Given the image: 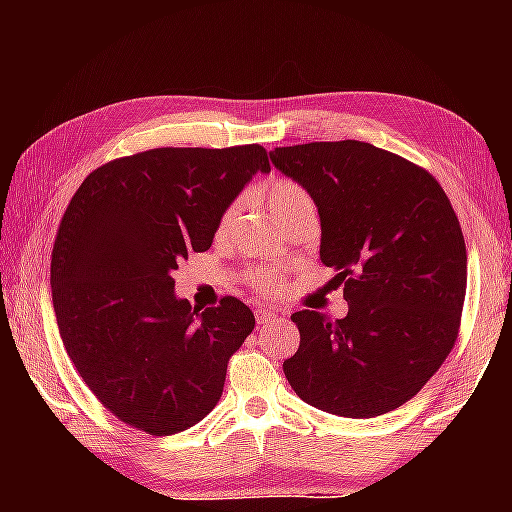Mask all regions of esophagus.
Instances as JSON below:
<instances>
[{
  "mask_svg": "<svg viewBox=\"0 0 512 512\" xmlns=\"http://www.w3.org/2000/svg\"><path fill=\"white\" fill-rule=\"evenodd\" d=\"M273 318H277V311H275V309H255V320H257V325H266V323H271Z\"/></svg>",
  "mask_w": 512,
  "mask_h": 512,
  "instance_id": "1",
  "label": "esophagus"
}]
</instances>
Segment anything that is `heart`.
Wrapping results in <instances>:
<instances>
[{
	"label": "heart",
	"instance_id": "1",
	"mask_svg": "<svg viewBox=\"0 0 512 512\" xmlns=\"http://www.w3.org/2000/svg\"><path fill=\"white\" fill-rule=\"evenodd\" d=\"M264 196H266L268 210H271L275 221L291 212H296V210L314 207V201H311L307 189L300 183H296V180H289V178L271 180V183L264 187ZM232 214H235V205L228 207V210L221 214L219 232L228 228ZM244 280L255 291L266 293V296H273V293H277L284 287V271L282 268H273V271H266V268H248V271L244 273Z\"/></svg>",
	"mask_w": 512,
	"mask_h": 512
}]
</instances>
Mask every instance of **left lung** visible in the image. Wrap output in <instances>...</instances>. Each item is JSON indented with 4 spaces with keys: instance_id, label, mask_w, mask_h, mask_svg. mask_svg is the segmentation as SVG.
I'll list each match as a JSON object with an SVG mask.
<instances>
[{
    "instance_id": "obj_1",
    "label": "left lung",
    "mask_w": 512,
    "mask_h": 512,
    "mask_svg": "<svg viewBox=\"0 0 512 512\" xmlns=\"http://www.w3.org/2000/svg\"><path fill=\"white\" fill-rule=\"evenodd\" d=\"M271 160L320 214V259L348 316H291L300 348L284 375L300 400L343 418L409 402L452 352L467 287L461 223L427 169L368 142L280 146Z\"/></svg>"
}]
</instances>
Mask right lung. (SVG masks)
<instances>
[{
	"mask_svg": "<svg viewBox=\"0 0 512 512\" xmlns=\"http://www.w3.org/2000/svg\"><path fill=\"white\" fill-rule=\"evenodd\" d=\"M257 171H271L259 144L164 146L106 162L69 201L51 253L60 339L128 427L169 436L221 400L255 316L235 296L192 309L173 293L171 273L212 246L221 214Z\"/></svg>",
	"mask_w": 512,
	"mask_h": 512,
	"instance_id": "1",
	"label": "right lung"
}]
</instances>
